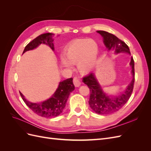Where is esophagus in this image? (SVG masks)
<instances>
[{
  "mask_svg": "<svg viewBox=\"0 0 151 151\" xmlns=\"http://www.w3.org/2000/svg\"><path fill=\"white\" fill-rule=\"evenodd\" d=\"M73 82H74V86L76 87H79L82 84V80L79 77H75L74 79H73Z\"/></svg>",
  "mask_w": 151,
  "mask_h": 151,
  "instance_id": "34e87169",
  "label": "esophagus"
}]
</instances>
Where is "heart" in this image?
Here are the masks:
<instances>
[{"mask_svg": "<svg viewBox=\"0 0 151 151\" xmlns=\"http://www.w3.org/2000/svg\"><path fill=\"white\" fill-rule=\"evenodd\" d=\"M98 54V45L96 41L89 38L73 41L66 48L65 58L62 60L64 67H70L71 64L77 63L81 73L89 72L94 67Z\"/></svg>", "mask_w": 151, "mask_h": 151, "instance_id": "heart-1", "label": "heart"}]
</instances>
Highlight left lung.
I'll use <instances>...</instances> for the list:
<instances>
[{
	"instance_id": "left-lung-1",
	"label": "left lung",
	"mask_w": 151,
	"mask_h": 151,
	"mask_svg": "<svg viewBox=\"0 0 151 151\" xmlns=\"http://www.w3.org/2000/svg\"><path fill=\"white\" fill-rule=\"evenodd\" d=\"M97 32L103 37L104 43L109 50H114L116 53L124 52L130 54L128 45L116 36L104 31ZM130 64L132 67L133 79L125 92L116 96L109 98L103 93L93 73H90L84 77V83L88 85L90 91L89 106L95 113L99 115H109L118 111L127 103L133 92L135 81L134 60L132 57Z\"/></svg>"
}]
</instances>
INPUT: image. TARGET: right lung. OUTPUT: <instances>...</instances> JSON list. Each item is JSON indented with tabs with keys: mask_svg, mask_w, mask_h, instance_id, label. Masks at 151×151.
I'll use <instances>...</instances> for the list:
<instances>
[{
	"mask_svg": "<svg viewBox=\"0 0 151 151\" xmlns=\"http://www.w3.org/2000/svg\"><path fill=\"white\" fill-rule=\"evenodd\" d=\"M52 33H48L37 36L26 45L22 54L26 51L36 48L42 43L48 45L50 48L53 50V40L52 39ZM72 80V78H69L60 82L55 93L53 94L52 96L42 103H31L27 101L21 92H19V93L25 104L35 113L37 114L40 116L45 118L55 117L58 116L63 111L70 93L75 89Z\"/></svg>",
	"mask_w": 151,
	"mask_h": 151,
	"instance_id": "obj_1",
	"label": "right lung"
}]
</instances>
